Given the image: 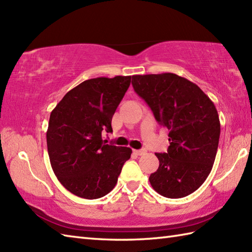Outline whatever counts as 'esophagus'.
<instances>
[{
    "instance_id": "esophagus-1",
    "label": "esophagus",
    "mask_w": 252,
    "mask_h": 252,
    "mask_svg": "<svg viewBox=\"0 0 252 252\" xmlns=\"http://www.w3.org/2000/svg\"><path fill=\"white\" fill-rule=\"evenodd\" d=\"M133 153L135 155H138V156H141V155H144L146 153V149H133Z\"/></svg>"
}]
</instances>
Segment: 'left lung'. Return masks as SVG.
<instances>
[{"mask_svg": "<svg viewBox=\"0 0 252 252\" xmlns=\"http://www.w3.org/2000/svg\"><path fill=\"white\" fill-rule=\"evenodd\" d=\"M132 85L170 131L168 152L155 154L159 168L149 176L153 189L167 198L189 196L215 163L221 130L215 104L198 85L175 73L136 74Z\"/></svg>", "mask_w": 252, "mask_h": 252, "instance_id": "left-lung-1", "label": "left lung"}]
</instances>
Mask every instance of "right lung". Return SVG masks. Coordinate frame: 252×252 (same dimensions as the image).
Returning a JSON list of instances; mask_svg holds the SVG:
<instances>
[{"label": "right lung", "instance_id": "add662e5", "mask_svg": "<svg viewBox=\"0 0 252 252\" xmlns=\"http://www.w3.org/2000/svg\"><path fill=\"white\" fill-rule=\"evenodd\" d=\"M131 76L95 78L69 91L52 110L47 152L58 181L73 195L96 199L116 186L132 149L105 144L111 119L130 87Z\"/></svg>", "mask_w": 252, "mask_h": 252}]
</instances>
